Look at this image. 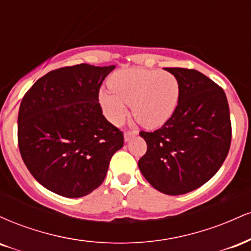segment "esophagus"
<instances>
[{"mask_svg":"<svg viewBox=\"0 0 251 251\" xmlns=\"http://www.w3.org/2000/svg\"><path fill=\"white\" fill-rule=\"evenodd\" d=\"M137 134L138 131H126L125 133H124V139H125V142H128L132 137H134V135Z\"/></svg>","mask_w":251,"mask_h":251,"instance_id":"34e87169","label":"esophagus"}]
</instances>
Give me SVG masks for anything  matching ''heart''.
<instances>
[{
  "label": "heart",
  "mask_w": 251,
  "mask_h": 251,
  "mask_svg": "<svg viewBox=\"0 0 251 251\" xmlns=\"http://www.w3.org/2000/svg\"><path fill=\"white\" fill-rule=\"evenodd\" d=\"M111 89L102 88L99 101L112 123L119 124L127 114V105L143 126L159 127L177 108L180 97L179 81L170 72L146 68H127L109 79Z\"/></svg>",
  "instance_id": "1"
}]
</instances>
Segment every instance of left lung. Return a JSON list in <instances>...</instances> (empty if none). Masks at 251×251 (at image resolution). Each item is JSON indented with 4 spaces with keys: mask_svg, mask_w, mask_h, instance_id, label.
Here are the masks:
<instances>
[{
    "mask_svg": "<svg viewBox=\"0 0 251 251\" xmlns=\"http://www.w3.org/2000/svg\"><path fill=\"white\" fill-rule=\"evenodd\" d=\"M165 70L179 81V101L162 127L140 131L148 151L138 166L155 190L177 196L200 188L220 170L231 143V122L217 83L196 70Z\"/></svg>",
    "mask_w": 251,
    "mask_h": 251,
    "instance_id": "1",
    "label": "left lung"
}]
</instances>
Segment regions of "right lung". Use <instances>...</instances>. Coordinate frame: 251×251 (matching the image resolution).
Listing matches in <instances>:
<instances>
[{
    "mask_svg": "<svg viewBox=\"0 0 251 251\" xmlns=\"http://www.w3.org/2000/svg\"><path fill=\"white\" fill-rule=\"evenodd\" d=\"M114 66L62 67L40 77L20 105L17 140L33 177L54 194L79 198L105 179L124 134L103 117L99 89Z\"/></svg>",
    "mask_w": 251,
    "mask_h": 251,
    "instance_id": "add662e5",
    "label": "right lung"
}]
</instances>
